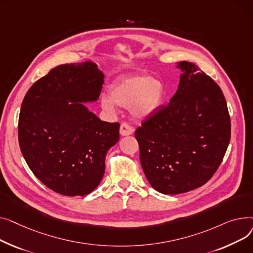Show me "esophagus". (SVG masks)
<instances>
[{"label": "esophagus", "mask_w": 253, "mask_h": 253, "mask_svg": "<svg viewBox=\"0 0 253 253\" xmlns=\"http://www.w3.org/2000/svg\"><path fill=\"white\" fill-rule=\"evenodd\" d=\"M132 131H133V128L128 124H126V123L122 124L121 129H120V132L122 136H129V135H131Z\"/></svg>", "instance_id": "obj_1"}]
</instances>
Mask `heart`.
<instances>
[{
	"instance_id": "1",
	"label": "heart",
	"mask_w": 253,
	"mask_h": 253,
	"mask_svg": "<svg viewBox=\"0 0 253 253\" xmlns=\"http://www.w3.org/2000/svg\"><path fill=\"white\" fill-rule=\"evenodd\" d=\"M165 96V85L159 80L137 74L122 78L113 83L109 96H102L101 105L110 112L115 110V105L130 108L136 116L146 117L161 107Z\"/></svg>"
}]
</instances>
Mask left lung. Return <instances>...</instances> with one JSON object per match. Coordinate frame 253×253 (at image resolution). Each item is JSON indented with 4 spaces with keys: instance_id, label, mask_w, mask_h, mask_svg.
I'll return each instance as SVG.
<instances>
[{
    "instance_id": "8db88e82",
    "label": "left lung",
    "mask_w": 253,
    "mask_h": 253,
    "mask_svg": "<svg viewBox=\"0 0 253 253\" xmlns=\"http://www.w3.org/2000/svg\"><path fill=\"white\" fill-rule=\"evenodd\" d=\"M177 67L183 73L175 94L135 131L144 173L162 194H181L209 182L231 139L220 87L195 64L182 61Z\"/></svg>"
}]
</instances>
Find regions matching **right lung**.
I'll list each match as a JSON object with an SVG mask.
<instances>
[{
    "mask_svg": "<svg viewBox=\"0 0 253 253\" xmlns=\"http://www.w3.org/2000/svg\"><path fill=\"white\" fill-rule=\"evenodd\" d=\"M104 74L91 61L59 65L26 93L18 140L28 168L49 189L84 196L100 184L120 124L102 122L84 105L97 101Z\"/></svg>",
    "mask_w": 253,
    "mask_h": 253,
    "instance_id": "add662e5",
    "label": "right lung"
}]
</instances>
